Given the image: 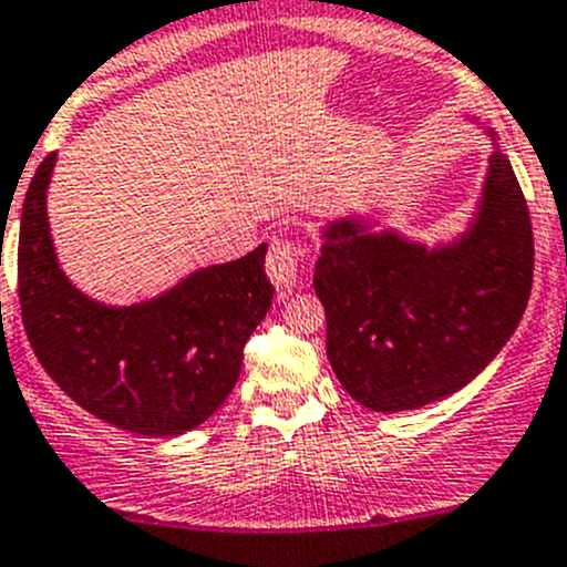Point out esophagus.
<instances>
[{
	"label": "esophagus",
	"mask_w": 567,
	"mask_h": 567,
	"mask_svg": "<svg viewBox=\"0 0 567 567\" xmlns=\"http://www.w3.org/2000/svg\"><path fill=\"white\" fill-rule=\"evenodd\" d=\"M305 257H308V248L302 243H296V239H274L268 259H265V268H268V277H271L274 288L279 293H288L293 288Z\"/></svg>",
	"instance_id": "esophagus-1"
}]
</instances>
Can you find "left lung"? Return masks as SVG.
Returning <instances> with one entry per match:
<instances>
[{
	"mask_svg": "<svg viewBox=\"0 0 567 567\" xmlns=\"http://www.w3.org/2000/svg\"><path fill=\"white\" fill-rule=\"evenodd\" d=\"M532 279V217L499 150L488 157L481 212L449 246L333 220L313 288L328 316L336 379L372 412L417 410L452 395L512 339Z\"/></svg>",
	"mask_w": 567,
	"mask_h": 567,
	"instance_id": "left-lung-1",
	"label": "left lung"
}]
</instances>
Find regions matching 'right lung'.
<instances>
[{"mask_svg":"<svg viewBox=\"0 0 567 567\" xmlns=\"http://www.w3.org/2000/svg\"><path fill=\"white\" fill-rule=\"evenodd\" d=\"M53 166L48 155L35 169L19 223V305L35 359L75 404L112 426L150 437L195 430L234 390L243 347L271 308L268 246L208 265L150 302H93L55 262Z\"/></svg>","mask_w":567,"mask_h":567,"instance_id":"1","label":"right lung"}]
</instances>
